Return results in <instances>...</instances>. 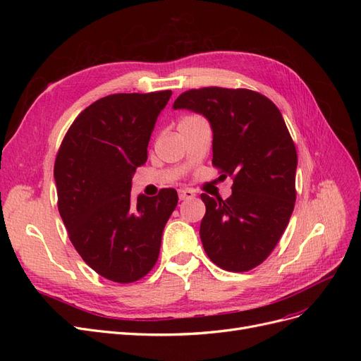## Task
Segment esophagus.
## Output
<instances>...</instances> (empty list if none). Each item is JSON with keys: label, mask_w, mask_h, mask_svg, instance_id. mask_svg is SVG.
Segmentation results:
<instances>
[{"label": "esophagus", "mask_w": 361, "mask_h": 361, "mask_svg": "<svg viewBox=\"0 0 361 361\" xmlns=\"http://www.w3.org/2000/svg\"><path fill=\"white\" fill-rule=\"evenodd\" d=\"M178 194H179V199L180 200H190V199L195 197V192L192 190H190V188H180L178 191Z\"/></svg>", "instance_id": "34e87169"}]
</instances>
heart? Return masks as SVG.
<instances>
[{
	"label": "heart",
	"instance_id": "b5f03b06",
	"mask_svg": "<svg viewBox=\"0 0 361 361\" xmlns=\"http://www.w3.org/2000/svg\"><path fill=\"white\" fill-rule=\"evenodd\" d=\"M185 118H188V117H185Z\"/></svg>",
	"mask_w": 361,
	"mask_h": 361
}]
</instances>
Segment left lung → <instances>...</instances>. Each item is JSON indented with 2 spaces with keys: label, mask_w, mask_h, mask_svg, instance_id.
Instances as JSON below:
<instances>
[{
  "label": "left lung",
  "mask_w": 361,
  "mask_h": 361,
  "mask_svg": "<svg viewBox=\"0 0 361 361\" xmlns=\"http://www.w3.org/2000/svg\"><path fill=\"white\" fill-rule=\"evenodd\" d=\"M173 106L209 120L212 166L233 178L228 199L202 194L207 257L226 271L256 268L280 241L297 199V149L280 110L257 92L223 87L183 92Z\"/></svg>",
  "instance_id": "obj_1"
}]
</instances>
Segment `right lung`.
<instances>
[{
	"label": "right lung",
	"mask_w": 361,
	"mask_h": 361,
	"mask_svg": "<svg viewBox=\"0 0 361 361\" xmlns=\"http://www.w3.org/2000/svg\"><path fill=\"white\" fill-rule=\"evenodd\" d=\"M171 90L101 97L73 120L54 164L59 212L82 260L117 283L155 267L178 192L130 197V180L147 161V145Z\"/></svg>",
	"instance_id": "1"
}]
</instances>
